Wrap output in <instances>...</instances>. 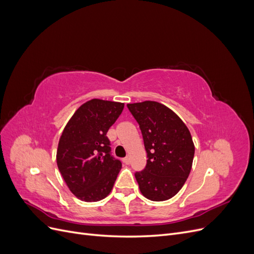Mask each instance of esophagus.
<instances>
[{"label": "esophagus", "instance_id": "1", "mask_svg": "<svg viewBox=\"0 0 254 254\" xmlns=\"http://www.w3.org/2000/svg\"><path fill=\"white\" fill-rule=\"evenodd\" d=\"M123 162H124L126 165H128V164L130 163V158H129V157L124 158V159H123Z\"/></svg>", "mask_w": 254, "mask_h": 254}]
</instances>
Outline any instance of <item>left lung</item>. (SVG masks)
<instances>
[{"label": "left lung", "mask_w": 254, "mask_h": 254, "mask_svg": "<svg viewBox=\"0 0 254 254\" xmlns=\"http://www.w3.org/2000/svg\"><path fill=\"white\" fill-rule=\"evenodd\" d=\"M140 125L147 163L134 174L144 197L164 201L186 183L193 164L195 146L182 120L166 106L151 101L128 104Z\"/></svg>", "instance_id": "8db88e82"}]
</instances>
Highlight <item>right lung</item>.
<instances>
[{"label": "right lung", "mask_w": 254, "mask_h": 254, "mask_svg": "<svg viewBox=\"0 0 254 254\" xmlns=\"http://www.w3.org/2000/svg\"><path fill=\"white\" fill-rule=\"evenodd\" d=\"M124 104L91 99L75 111L60 136L57 165L67 188L82 201H99L110 194L122 168L111 156L109 128Z\"/></svg>", "instance_id": "right-lung-1"}]
</instances>
